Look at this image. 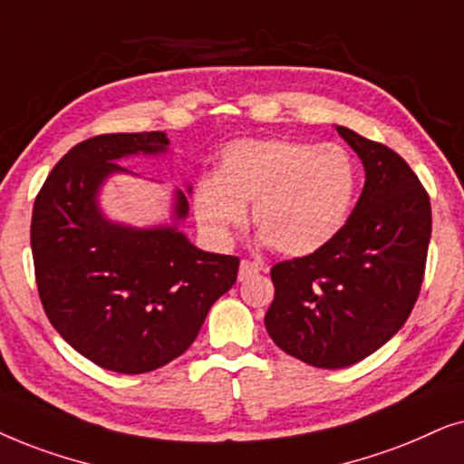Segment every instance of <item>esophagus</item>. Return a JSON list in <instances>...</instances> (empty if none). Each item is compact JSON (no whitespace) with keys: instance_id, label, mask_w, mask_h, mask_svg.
Segmentation results:
<instances>
[{"instance_id":"1","label":"esophagus","mask_w":464,"mask_h":464,"mask_svg":"<svg viewBox=\"0 0 464 464\" xmlns=\"http://www.w3.org/2000/svg\"><path fill=\"white\" fill-rule=\"evenodd\" d=\"M258 271H261V265L256 261H248V258H244V261L239 263V280H248V277L256 276Z\"/></svg>"}]
</instances>
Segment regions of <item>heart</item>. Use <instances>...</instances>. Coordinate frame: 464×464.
I'll list each match as a JSON object with an SVG mask.
<instances>
[{
	"label": "heart",
	"mask_w": 464,
	"mask_h": 464,
	"mask_svg": "<svg viewBox=\"0 0 464 464\" xmlns=\"http://www.w3.org/2000/svg\"><path fill=\"white\" fill-rule=\"evenodd\" d=\"M356 193V168L342 146L299 140H237L220 154L218 174L195 187L197 220L214 242L227 244L252 220L277 252L312 255L348 220Z\"/></svg>",
	"instance_id": "heart-1"
}]
</instances>
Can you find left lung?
I'll return each mask as SVG.
<instances>
[{
	"mask_svg": "<svg viewBox=\"0 0 464 464\" xmlns=\"http://www.w3.org/2000/svg\"><path fill=\"white\" fill-rule=\"evenodd\" d=\"M365 187L342 231L312 255L271 267L265 326L277 348L320 369L350 367L410 318L424 280L430 199L403 157L345 127Z\"/></svg>",
	"mask_w": 464,
	"mask_h": 464,
	"instance_id": "obj_1",
	"label": "left lung"
}]
</instances>
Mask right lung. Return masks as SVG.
Masks as SVG:
<instances>
[{
	"label": "right lung",
	"instance_id": "1",
	"mask_svg": "<svg viewBox=\"0 0 464 464\" xmlns=\"http://www.w3.org/2000/svg\"><path fill=\"white\" fill-rule=\"evenodd\" d=\"M168 144L163 131L80 141L34 203L31 252L42 307L73 350L116 373L154 372L187 352L209 307L237 280V256L197 250L176 228L135 231L99 214L97 187L125 171L116 159ZM187 209L178 193V218Z\"/></svg>",
	"mask_w": 464,
	"mask_h": 464
}]
</instances>
